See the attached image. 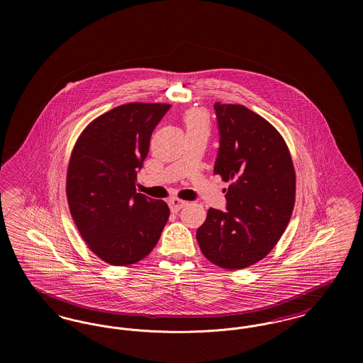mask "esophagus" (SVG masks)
<instances>
[{"label": "esophagus", "mask_w": 363, "mask_h": 363, "mask_svg": "<svg viewBox=\"0 0 363 363\" xmlns=\"http://www.w3.org/2000/svg\"><path fill=\"white\" fill-rule=\"evenodd\" d=\"M186 204H188V201L181 200V199H170V200H169V206H170V209H172L173 212H178L181 208L185 207Z\"/></svg>", "instance_id": "34e87169"}]
</instances>
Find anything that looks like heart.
<instances>
[{"instance_id":"heart-1","label":"heart","mask_w":363,"mask_h":363,"mask_svg":"<svg viewBox=\"0 0 363 363\" xmlns=\"http://www.w3.org/2000/svg\"><path fill=\"white\" fill-rule=\"evenodd\" d=\"M184 123L186 128V132H194V130H209V118L207 113L201 108H191L185 113L184 116Z\"/></svg>"}]
</instances>
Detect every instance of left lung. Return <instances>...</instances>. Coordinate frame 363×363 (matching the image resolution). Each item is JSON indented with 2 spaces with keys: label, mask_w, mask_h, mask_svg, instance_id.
<instances>
[{
  "label": "left lung",
  "mask_w": 363,
  "mask_h": 363,
  "mask_svg": "<svg viewBox=\"0 0 363 363\" xmlns=\"http://www.w3.org/2000/svg\"><path fill=\"white\" fill-rule=\"evenodd\" d=\"M213 107L220 133L213 173L230 182L227 211L209 208L196 238L212 264L242 269L268 256L289 225L295 169L284 138L265 118L242 104Z\"/></svg>",
  "instance_id": "obj_1"
}]
</instances>
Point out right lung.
<instances>
[{
  "label": "right lung",
  "mask_w": 363,
  "mask_h": 363,
  "mask_svg": "<svg viewBox=\"0 0 363 363\" xmlns=\"http://www.w3.org/2000/svg\"><path fill=\"white\" fill-rule=\"evenodd\" d=\"M172 106L121 104L89 122L70 154L67 199L88 249L116 267L135 264L155 247L169 220L163 200L136 191V174L156 125Z\"/></svg>",
  "instance_id": "add662e5"
}]
</instances>
